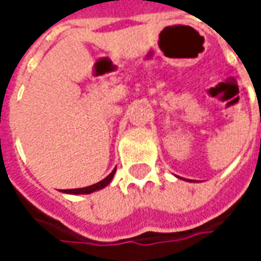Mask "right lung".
<instances>
[{
	"mask_svg": "<svg viewBox=\"0 0 261 261\" xmlns=\"http://www.w3.org/2000/svg\"><path fill=\"white\" fill-rule=\"evenodd\" d=\"M114 172L116 169L108 176V177H105L103 180H100L99 183H95V185H92V186H88V187H82V189H71V190H64V193H68V194H89V193H93L96 192V190H100L103 187H106L112 181L114 176Z\"/></svg>",
	"mask_w": 261,
	"mask_h": 261,
	"instance_id": "1",
	"label": "right lung"
}]
</instances>
